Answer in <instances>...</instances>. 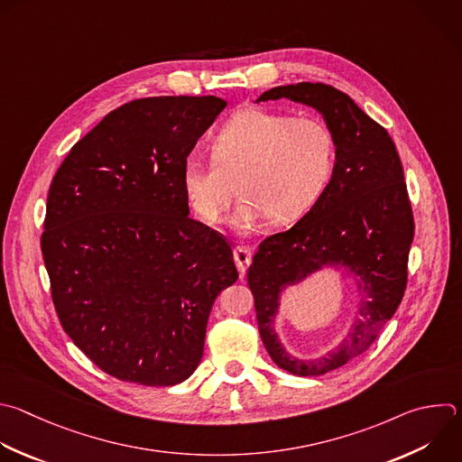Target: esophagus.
Listing matches in <instances>:
<instances>
[{
    "label": "esophagus",
    "mask_w": 462,
    "mask_h": 462,
    "mask_svg": "<svg viewBox=\"0 0 462 462\" xmlns=\"http://www.w3.org/2000/svg\"><path fill=\"white\" fill-rule=\"evenodd\" d=\"M234 261H236V264H237V270H239L241 273H245L246 268H248L250 263H252V248L243 246V245L236 246V248H234Z\"/></svg>",
    "instance_id": "1"
}]
</instances>
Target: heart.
<instances>
[{"label":"heart","mask_w":462,"mask_h":462,"mask_svg":"<svg viewBox=\"0 0 462 462\" xmlns=\"http://www.w3.org/2000/svg\"><path fill=\"white\" fill-rule=\"evenodd\" d=\"M212 160L183 162V190L201 221L221 219L237 194L230 225L252 232L266 217L290 225L325 194L337 160L332 128L319 117L252 108L234 116L210 144Z\"/></svg>","instance_id":"b5f03b06"}]
</instances>
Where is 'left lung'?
<instances>
[{
  "instance_id": "obj_1",
  "label": "left lung",
  "mask_w": 462,
  "mask_h": 462,
  "mask_svg": "<svg viewBox=\"0 0 462 462\" xmlns=\"http://www.w3.org/2000/svg\"><path fill=\"white\" fill-rule=\"evenodd\" d=\"M281 97L309 105L323 116L336 135V171L309 214L259 245L246 277L259 334L272 361L293 375H323L363 354L399 309L408 279L413 214L390 134L350 96L325 83L304 81L270 88L257 103ZM325 265L356 277L364 293L360 318L334 351L302 362L282 346L273 323L280 293Z\"/></svg>"
}]
</instances>
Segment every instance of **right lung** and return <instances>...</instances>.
Masks as SVG:
<instances>
[{
  "mask_svg": "<svg viewBox=\"0 0 462 462\" xmlns=\"http://www.w3.org/2000/svg\"><path fill=\"white\" fill-rule=\"evenodd\" d=\"M226 101H130L79 139L47 199L43 261L63 330L108 375L174 386L198 368L230 245L189 214L183 162Z\"/></svg>",
  "mask_w": 462,
  "mask_h": 462,
  "instance_id": "add662e5",
  "label": "right lung"
}]
</instances>
